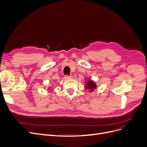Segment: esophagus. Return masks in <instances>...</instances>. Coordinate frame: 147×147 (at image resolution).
I'll return each mask as SVG.
<instances>
[{
  "label": "esophagus",
  "mask_w": 147,
  "mask_h": 147,
  "mask_svg": "<svg viewBox=\"0 0 147 147\" xmlns=\"http://www.w3.org/2000/svg\"><path fill=\"white\" fill-rule=\"evenodd\" d=\"M64 78H65V80L72 79V78H73V76H72V75H71V76H68V75H65V76L64 77Z\"/></svg>",
  "instance_id": "1"
}]
</instances>
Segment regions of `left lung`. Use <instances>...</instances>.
<instances>
[{
	"label": "left lung",
	"instance_id": "obj_1",
	"mask_svg": "<svg viewBox=\"0 0 147 147\" xmlns=\"http://www.w3.org/2000/svg\"><path fill=\"white\" fill-rule=\"evenodd\" d=\"M97 84L96 82L91 79H87L85 82V88L89 90V92H91L97 88Z\"/></svg>",
	"mask_w": 147,
	"mask_h": 147
}]
</instances>
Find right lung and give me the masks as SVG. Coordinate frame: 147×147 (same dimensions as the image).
I'll use <instances>...</instances> for the list:
<instances>
[{
    "label": "right lung",
    "mask_w": 147,
    "mask_h": 147,
    "mask_svg": "<svg viewBox=\"0 0 147 147\" xmlns=\"http://www.w3.org/2000/svg\"><path fill=\"white\" fill-rule=\"evenodd\" d=\"M50 89H51V87H50V86L48 87V90H50Z\"/></svg>",
    "instance_id": "obj_1"
}]
</instances>
